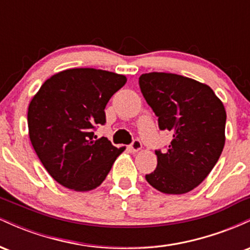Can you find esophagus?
Listing matches in <instances>:
<instances>
[{
    "instance_id": "34e87169",
    "label": "esophagus",
    "mask_w": 250,
    "mask_h": 250,
    "mask_svg": "<svg viewBox=\"0 0 250 250\" xmlns=\"http://www.w3.org/2000/svg\"><path fill=\"white\" fill-rule=\"evenodd\" d=\"M129 148H130V150L133 151V153H137V151H140L142 149V143L139 139H135L134 141L131 142L130 147Z\"/></svg>"
}]
</instances>
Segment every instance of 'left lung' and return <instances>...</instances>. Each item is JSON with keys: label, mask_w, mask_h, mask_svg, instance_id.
<instances>
[{"label": "left lung", "mask_w": 250, "mask_h": 250, "mask_svg": "<svg viewBox=\"0 0 250 250\" xmlns=\"http://www.w3.org/2000/svg\"><path fill=\"white\" fill-rule=\"evenodd\" d=\"M139 84L159 128L173 134L167 151H155L157 167L146 180L161 193H188L208 176L225 147L223 103L209 85L177 74H142Z\"/></svg>", "instance_id": "obj_1"}]
</instances>
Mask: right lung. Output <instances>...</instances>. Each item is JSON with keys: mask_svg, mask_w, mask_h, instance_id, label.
I'll use <instances>...</instances> for the list:
<instances>
[{"mask_svg": "<svg viewBox=\"0 0 250 250\" xmlns=\"http://www.w3.org/2000/svg\"><path fill=\"white\" fill-rule=\"evenodd\" d=\"M127 82L125 75L94 68H74L48 79L28 108L30 142L56 182L75 191L95 189L104 181L125 147L94 129L105 123L104 108Z\"/></svg>", "mask_w": 250, "mask_h": 250, "instance_id": "obj_1", "label": "right lung"}]
</instances>
